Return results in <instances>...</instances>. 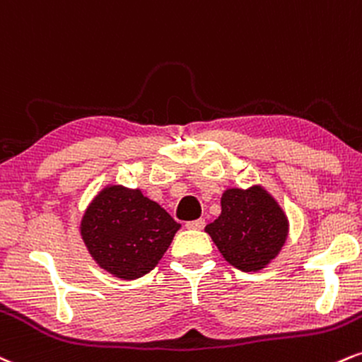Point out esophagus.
I'll list each match as a JSON object with an SVG mask.
<instances>
[{
    "label": "esophagus",
    "mask_w": 362,
    "mask_h": 362,
    "mask_svg": "<svg viewBox=\"0 0 362 362\" xmlns=\"http://www.w3.org/2000/svg\"><path fill=\"white\" fill-rule=\"evenodd\" d=\"M203 227H205V220H203V218L186 222V228H189V230H202Z\"/></svg>",
    "instance_id": "esophagus-1"
}]
</instances>
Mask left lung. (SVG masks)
<instances>
[{"mask_svg":"<svg viewBox=\"0 0 362 362\" xmlns=\"http://www.w3.org/2000/svg\"><path fill=\"white\" fill-rule=\"evenodd\" d=\"M288 227L283 208L256 185L249 189H225L222 214L206 225L205 232L228 264L256 273L278 256L286 242Z\"/></svg>","mask_w":362,"mask_h":362,"instance_id":"obj_1","label":"left lung"}]
</instances>
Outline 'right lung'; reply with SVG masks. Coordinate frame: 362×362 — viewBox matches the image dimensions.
<instances>
[{
  "mask_svg": "<svg viewBox=\"0 0 362 362\" xmlns=\"http://www.w3.org/2000/svg\"><path fill=\"white\" fill-rule=\"evenodd\" d=\"M181 225L140 189L106 186L81 220L91 257L122 279H137L157 266Z\"/></svg>",
  "mask_w": 362,
  "mask_h": 362,
  "instance_id": "right-lung-1",
  "label": "right lung"
}]
</instances>
